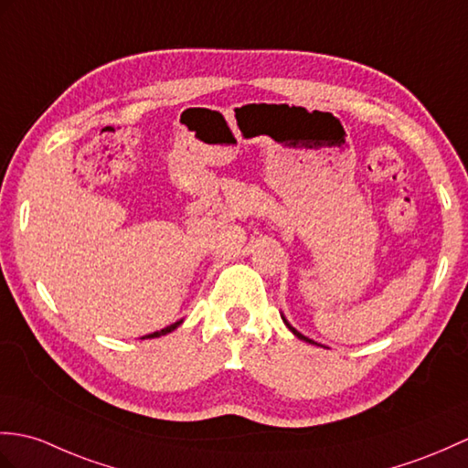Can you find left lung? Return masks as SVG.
<instances>
[{
    "label": "left lung",
    "instance_id": "1",
    "mask_svg": "<svg viewBox=\"0 0 468 468\" xmlns=\"http://www.w3.org/2000/svg\"><path fill=\"white\" fill-rule=\"evenodd\" d=\"M283 321H285V324H287V327H289V331H291L292 335H295V336H299V339H301V341H305V343H311V345H317V343H314L313 339H309V336H305V335H301V333H299L297 329H292V327H291V324L287 323V319H285V317H283ZM319 346H321V345H319Z\"/></svg>",
    "mask_w": 468,
    "mask_h": 468
}]
</instances>
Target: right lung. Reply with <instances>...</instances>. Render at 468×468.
<instances>
[{
	"label": "right lung",
	"instance_id": "add662e5",
	"mask_svg": "<svg viewBox=\"0 0 468 468\" xmlns=\"http://www.w3.org/2000/svg\"><path fill=\"white\" fill-rule=\"evenodd\" d=\"M183 323V319L181 321H177V323H173V324H169V327H165V329H161V331H155V333H151V335H145L144 339H155V336H161V335H167V333H171V331H176L179 324Z\"/></svg>",
	"mask_w": 468,
	"mask_h": 468
}]
</instances>
